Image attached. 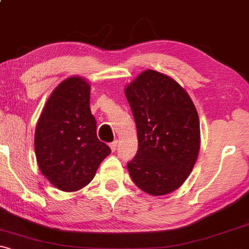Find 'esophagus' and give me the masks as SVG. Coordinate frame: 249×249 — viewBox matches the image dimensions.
Masks as SVG:
<instances>
[{"label": "esophagus", "mask_w": 249, "mask_h": 249, "mask_svg": "<svg viewBox=\"0 0 249 249\" xmlns=\"http://www.w3.org/2000/svg\"><path fill=\"white\" fill-rule=\"evenodd\" d=\"M117 144H118V142H117V141L110 142V148H111V150H112V152H115V151H116Z\"/></svg>", "instance_id": "34e87169"}]
</instances>
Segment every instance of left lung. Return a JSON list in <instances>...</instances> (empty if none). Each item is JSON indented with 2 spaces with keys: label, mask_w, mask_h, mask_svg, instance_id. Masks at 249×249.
<instances>
[{
  "label": "left lung",
  "mask_w": 249,
  "mask_h": 249,
  "mask_svg": "<svg viewBox=\"0 0 249 249\" xmlns=\"http://www.w3.org/2000/svg\"><path fill=\"white\" fill-rule=\"evenodd\" d=\"M138 136V152L127 164L133 182L151 196L178 190L192 172L200 150L196 108L170 76L145 70L125 88Z\"/></svg>",
  "instance_id": "1"
}]
</instances>
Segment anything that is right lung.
I'll use <instances>...</instances> for the list:
<instances>
[{
	"mask_svg": "<svg viewBox=\"0 0 249 249\" xmlns=\"http://www.w3.org/2000/svg\"><path fill=\"white\" fill-rule=\"evenodd\" d=\"M96 128L89 82L72 76L59 83L43 107L34 141L39 170L56 188L75 192L87 186L111 153Z\"/></svg>",
	"mask_w": 249,
	"mask_h": 249,
	"instance_id": "1",
	"label": "right lung"
}]
</instances>
